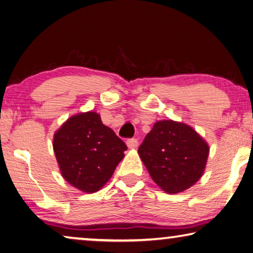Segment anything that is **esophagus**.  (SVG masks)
<instances>
[{"label":"esophagus","mask_w":253,"mask_h":253,"mask_svg":"<svg viewBox=\"0 0 253 253\" xmlns=\"http://www.w3.org/2000/svg\"><path fill=\"white\" fill-rule=\"evenodd\" d=\"M127 146H128V148H130V149L137 148V146H138V140H137L136 138L128 139L127 140Z\"/></svg>","instance_id":"1"}]
</instances>
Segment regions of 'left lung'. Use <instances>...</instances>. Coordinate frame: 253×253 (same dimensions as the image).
Masks as SVG:
<instances>
[{
	"instance_id": "1",
	"label": "left lung",
	"mask_w": 253,
	"mask_h": 253,
	"mask_svg": "<svg viewBox=\"0 0 253 253\" xmlns=\"http://www.w3.org/2000/svg\"><path fill=\"white\" fill-rule=\"evenodd\" d=\"M209 152L198 131L172 119L154 124L138 148L152 179L169 194L181 193L202 177Z\"/></svg>"
}]
</instances>
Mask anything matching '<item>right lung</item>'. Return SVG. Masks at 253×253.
Listing matches in <instances>:
<instances>
[{"label":"right lung","instance_id":"add662e5","mask_svg":"<svg viewBox=\"0 0 253 253\" xmlns=\"http://www.w3.org/2000/svg\"><path fill=\"white\" fill-rule=\"evenodd\" d=\"M126 149V144L95 111L68 118L53 136L62 177L85 193H95L109 181Z\"/></svg>","mask_w":253,"mask_h":253}]
</instances>
